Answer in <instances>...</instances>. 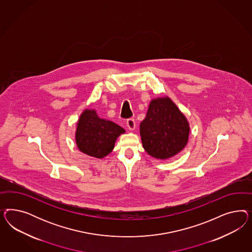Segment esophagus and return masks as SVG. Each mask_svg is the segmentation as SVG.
Returning <instances> with one entry per match:
<instances>
[{
  "label": "esophagus",
  "mask_w": 252,
  "mask_h": 252,
  "mask_svg": "<svg viewBox=\"0 0 252 252\" xmlns=\"http://www.w3.org/2000/svg\"><path fill=\"white\" fill-rule=\"evenodd\" d=\"M126 126L129 130H134L136 127V122L133 118H129L126 120Z\"/></svg>",
  "instance_id": "esophagus-1"
}]
</instances>
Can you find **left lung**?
Segmentation results:
<instances>
[{
    "instance_id": "1",
    "label": "left lung",
    "mask_w": 252,
    "mask_h": 252,
    "mask_svg": "<svg viewBox=\"0 0 252 252\" xmlns=\"http://www.w3.org/2000/svg\"><path fill=\"white\" fill-rule=\"evenodd\" d=\"M189 125L185 115L168 97L151 101L145 119L140 123L143 148L151 156L167 159L187 145Z\"/></svg>"
}]
</instances>
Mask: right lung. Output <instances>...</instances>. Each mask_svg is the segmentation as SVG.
<instances>
[{
  "label": "right lung",
  "mask_w": 252,
  "mask_h": 252,
  "mask_svg": "<svg viewBox=\"0 0 252 252\" xmlns=\"http://www.w3.org/2000/svg\"><path fill=\"white\" fill-rule=\"evenodd\" d=\"M125 129L112 121L100 119L94 110H85L76 131L79 151L95 158H103L115 147V140Z\"/></svg>",
  "instance_id": "right-lung-1"
}]
</instances>
